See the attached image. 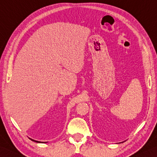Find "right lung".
<instances>
[{"label":"right lung","instance_id":"obj_1","mask_svg":"<svg viewBox=\"0 0 157 157\" xmlns=\"http://www.w3.org/2000/svg\"><path fill=\"white\" fill-rule=\"evenodd\" d=\"M31 140H33V141H34V142H38V143H39V142H38V141H35V140H32V139H30ZM41 143H43V142H41Z\"/></svg>","mask_w":157,"mask_h":157}]
</instances>
